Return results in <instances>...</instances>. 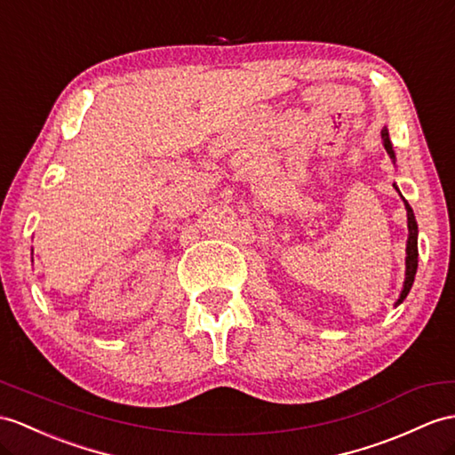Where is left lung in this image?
<instances>
[{
	"label": "left lung",
	"instance_id": "1",
	"mask_svg": "<svg viewBox=\"0 0 455 455\" xmlns=\"http://www.w3.org/2000/svg\"><path fill=\"white\" fill-rule=\"evenodd\" d=\"M382 140H384V148L386 152L390 154V158H395L394 156V148H392V140H390V135H387V129H382ZM405 208H407V228H409V239H407V259H405V264H407V270H405V283H403V291L400 295V299H397V303H402L403 299L407 297L409 290H411L413 285V280H415V272H417V257H419V251H417V221H415V216H413V210L411 206H409L405 203Z\"/></svg>",
	"mask_w": 455,
	"mask_h": 455
}]
</instances>
